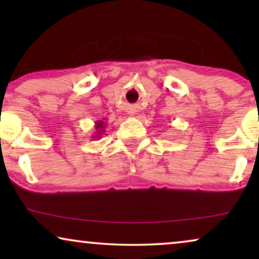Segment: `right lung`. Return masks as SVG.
<instances>
[{
    "mask_svg": "<svg viewBox=\"0 0 259 259\" xmlns=\"http://www.w3.org/2000/svg\"><path fill=\"white\" fill-rule=\"evenodd\" d=\"M95 130H97V134H95L94 138H100L102 133L105 132V122L104 121H98L95 122Z\"/></svg>",
    "mask_w": 259,
    "mask_h": 259,
    "instance_id": "1",
    "label": "right lung"
}]
</instances>
